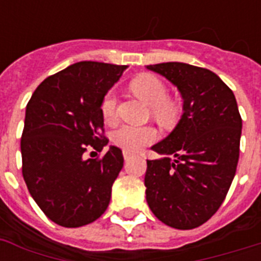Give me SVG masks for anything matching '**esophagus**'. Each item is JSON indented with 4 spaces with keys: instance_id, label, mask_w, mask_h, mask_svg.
I'll use <instances>...</instances> for the list:
<instances>
[{
    "instance_id": "obj_1",
    "label": "esophagus",
    "mask_w": 261,
    "mask_h": 261,
    "mask_svg": "<svg viewBox=\"0 0 261 261\" xmlns=\"http://www.w3.org/2000/svg\"><path fill=\"white\" fill-rule=\"evenodd\" d=\"M123 157H124V160H128V159H131V157H133V154H131L130 151L124 150V151H123Z\"/></svg>"
}]
</instances>
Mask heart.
<instances>
[{
    "label": "heart",
    "instance_id": "1",
    "mask_svg": "<svg viewBox=\"0 0 261 261\" xmlns=\"http://www.w3.org/2000/svg\"><path fill=\"white\" fill-rule=\"evenodd\" d=\"M131 90L143 102L151 107V114L157 120L169 123L177 115L178 107L174 100L168 98L167 85L154 74L143 73L135 77L130 84ZM101 115L107 123H112L118 116V97L114 90L107 92L101 100ZM116 146L127 151H138L157 139V133L153 127L124 126L119 127L112 134Z\"/></svg>",
    "mask_w": 261,
    "mask_h": 261
}]
</instances>
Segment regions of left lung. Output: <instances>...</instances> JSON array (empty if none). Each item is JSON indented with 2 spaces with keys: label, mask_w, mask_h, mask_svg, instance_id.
Segmentation results:
<instances>
[{
  "label": "left lung",
  "mask_w": 261,
  "mask_h": 261,
  "mask_svg": "<svg viewBox=\"0 0 261 261\" xmlns=\"http://www.w3.org/2000/svg\"><path fill=\"white\" fill-rule=\"evenodd\" d=\"M146 67L176 85L184 100L176 128L151 147L167 157L147 160V204L168 226L194 229L217 213L234 178L241 115L234 93L208 69L182 62Z\"/></svg>",
  "instance_id": "1"
}]
</instances>
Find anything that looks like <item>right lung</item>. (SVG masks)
<instances>
[{
    "label": "right lung",
    "instance_id": "obj_1",
    "mask_svg": "<svg viewBox=\"0 0 261 261\" xmlns=\"http://www.w3.org/2000/svg\"><path fill=\"white\" fill-rule=\"evenodd\" d=\"M124 65L83 61L47 77L27 104L21 135L22 177L40 210L59 226L80 227L100 218L123 168L122 150L101 151V100Z\"/></svg>",
    "mask_w": 261,
    "mask_h": 261
}]
</instances>
